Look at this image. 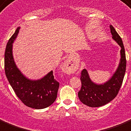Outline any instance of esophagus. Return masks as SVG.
I'll list each match as a JSON object with an SVG mask.
<instances>
[{"label": "esophagus", "mask_w": 131, "mask_h": 131, "mask_svg": "<svg viewBox=\"0 0 131 131\" xmlns=\"http://www.w3.org/2000/svg\"><path fill=\"white\" fill-rule=\"evenodd\" d=\"M62 69H63V71L64 72L67 73H73V71H75V67L69 61H66L65 63L62 65Z\"/></svg>", "instance_id": "esophagus-1"}]
</instances>
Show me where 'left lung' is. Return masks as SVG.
<instances>
[{
    "label": "left lung",
    "instance_id": "obj_1",
    "mask_svg": "<svg viewBox=\"0 0 131 131\" xmlns=\"http://www.w3.org/2000/svg\"><path fill=\"white\" fill-rule=\"evenodd\" d=\"M112 38L121 47V60L118 67L110 80L102 85L91 81L88 71L83 69L81 73V88L78 96L83 104L90 107H100L111 102L118 93L126 71V60L123 40L112 25H110Z\"/></svg>",
    "mask_w": 131,
    "mask_h": 131
}]
</instances>
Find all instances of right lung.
Instances as JSON below:
<instances>
[{
  "mask_svg": "<svg viewBox=\"0 0 131 131\" xmlns=\"http://www.w3.org/2000/svg\"><path fill=\"white\" fill-rule=\"evenodd\" d=\"M20 27L9 39L5 52V75L17 96L25 106L43 109L50 106L56 100L59 83L54 79L53 71L36 81L26 78L17 69L13 56V43L17 36Z\"/></svg>",
  "mask_w": 131,
  "mask_h": 131,
  "instance_id": "obj_1",
  "label": "right lung"
}]
</instances>
